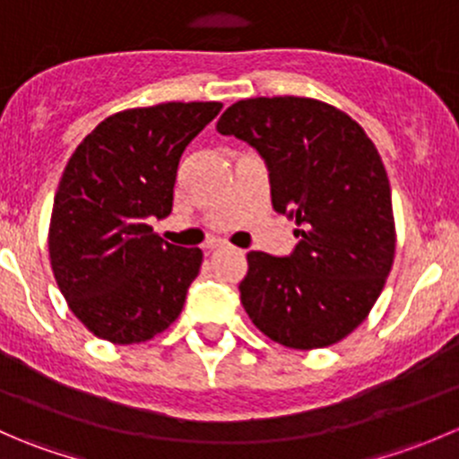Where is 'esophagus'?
Listing matches in <instances>:
<instances>
[{
  "label": "esophagus",
  "mask_w": 459,
  "mask_h": 459,
  "mask_svg": "<svg viewBox=\"0 0 459 459\" xmlns=\"http://www.w3.org/2000/svg\"><path fill=\"white\" fill-rule=\"evenodd\" d=\"M224 247V242H220V239H211V242L204 244V251H215V248Z\"/></svg>",
  "instance_id": "esophagus-1"
}]
</instances>
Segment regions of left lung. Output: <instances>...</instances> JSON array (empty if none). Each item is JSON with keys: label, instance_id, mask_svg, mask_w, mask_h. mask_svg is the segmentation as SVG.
Returning a JSON list of instances; mask_svg holds the SVG:
<instances>
[{"label": "left lung", "instance_id": "1", "mask_svg": "<svg viewBox=\"0 0 459 459\" xmlns=\"http://www.w3.org/2000/svg\"><path fill=\"white\" fill-rule=\"evenodd\" d=\"M217 131L257 148L273 206L298 224L290 257L248 253L242 307L286 349L337 344L368 317L395 257L391 184L377 148L344 110L313 97L239 100Z\"/></svg>", "mask_w": 459, "mask_h": 459}]
</instances>
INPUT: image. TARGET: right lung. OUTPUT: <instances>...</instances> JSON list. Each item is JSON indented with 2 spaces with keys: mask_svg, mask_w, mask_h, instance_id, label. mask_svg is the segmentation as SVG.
Wrapping results in <instances>:
<instances>
[{
  "mask_svg": "<svg viewBox=\"0 0 459 459\" xmlns=\"http://www.w3.org/2000/svg\"><path fill=\"white\" fill-rule=\"evenodd\" d=\"M220 101H164L97 124L55 193L48 257L73 316L110 344L164 333L202 266L200 248L164 242L148 224L173 211L179 157Z\"/></svg>",
  "mask_w": 459,
  "mask_h": 459,
  "instance_id": "1",
  "label": "right lung"
}]
</instances>
